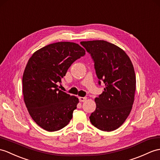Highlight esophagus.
<instances>
[{"mask_svg":"<svg viewBox=\"0 0 160 160\" xmlns=\"http://www.w3.org/2000/svg\"><path fill=\"white\" fill-rule=\"evenodd\" d=\"M87 99V98L86 97H80V98H79L80 102H84V101H86Z\"/></svg>","mask_w":160,"mask_h":160,"instance_id":"obj_1","label":"esophagus"}]
</instances>
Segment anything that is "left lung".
<instances>
[{"label": "left lung", "mask_w": 160, "mask_h": 160, "mask_svg": "<svg viewBox=\"0 0 160 160\" xmlns=\"http://www.w3.org/2000/svg\"><path fill=\"white\" fill-rule=\"evenodd\" d=\"M91 54L96 74L106 87L95 99L96 109L89 117L92 125L111 132L120 127L130 113L134 100L136 75L130 58L121 48L103 40L81 42Z\"/></svg>", "instance_id": "left-lung-1"}]
</instances>
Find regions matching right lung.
I'll list each match as a JSON object with an SVG mask.
<instances>
[{"instance_id":"1","label":"right lung","mask_w":160,"mask_h":160,"mask_svg":"<svg viewBox=\"0 0 160 160\" xmlns=\"http://www.w3.org/2000/svg\"><path fill=\"white\" fill-rule=\"evenodd\" d=\"M84 54L78 43L62 42L43 47L29 58L22 77L24 100L33 121L45 130L58 131L72 118L78 98L59 90L57 83Z\"/></svg>"}]
</instances>
